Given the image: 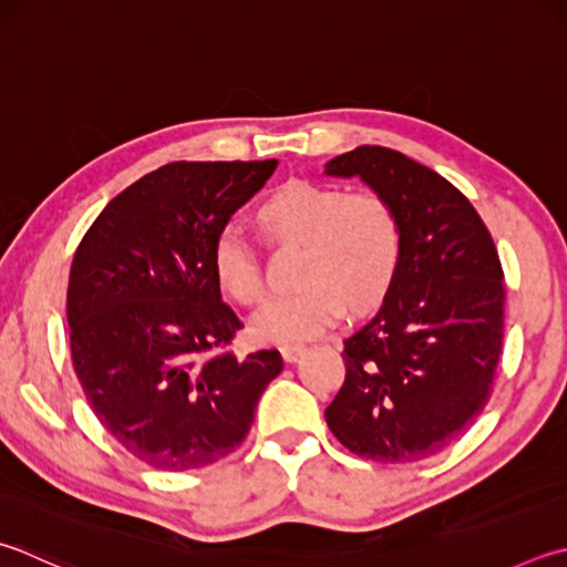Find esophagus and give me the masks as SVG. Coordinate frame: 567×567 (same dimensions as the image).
<instances>
[{"instance_id": "1", "label": "esophagus", "mask_w": 567, "mask_h": 567, "mask_svg": "<svg viewBox=\"0 0 567 567\" xmlns=\"http://www.w3.org/2000/svg\"><path fill=\"white\" fill-rule=\"evenodd\" d=\"M280 352L287 362H297V359L305 354V344H282Z\"/></svg>"}]
</instances>
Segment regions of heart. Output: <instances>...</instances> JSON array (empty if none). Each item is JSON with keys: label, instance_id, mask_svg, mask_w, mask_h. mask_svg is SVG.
I'll return each mask as SVG.
<instances>
[{"label": "heart", "instance_id": "1", "mask_svg": "<svg viewBox=\"0 0 567 567\" xmlns=\"http://www.w3.org/2000/svg\"><path fill=\"white\" fill-rule=\"evenodd\" d=\"M267 238L300 245L295 285L255 319L252 332L267 342H300L322 334L347 312L367 315L382 307L396 285L404 235L391 205L379 195H347L332 185L287 181L255 210ZM213 275L233 302L257 307L265 280L250 243L235 225L215 235Z\"/></svg>", "mask_w": 567, "mask_h": 567}]
</instances>
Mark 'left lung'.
<instances>
[{"mask_svg":"<svg viewBox=\"0 0 567 567\" xmlns=\"http://www.w3.org/2000/svg\"><path fill=\"white\" fill-rule=\"evenodd\" d=\"M394 208L404 235L396 285L344 339V384L324 409L352 454L411 463L444 451L491 396L503 342L501 260L466 195L399 151L359 146L324 166Z\"/></svg>","mask_w":567,"mask_h":567,"instance_id":"obj_1","label":"left lung"}]
</instances>
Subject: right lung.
<instances>
[{"mask_svg": "<svg viewBox=\"0 0 567 567\" xmlns=\"http://www.w3.org/2000/svg\"><path fill=\"white\" fill-rule=\"evenodd\" d=\"M277 168L168 163L118 193L71 262V357L109 434L158 471L233 454L282 372L277 349L203 357L243 327L215 282L213 243Z\"/></svg>", "mask_w": 567, "mask_h": 567, "instance_id": "add662e5", "label": "right lung"}]
</instances>
